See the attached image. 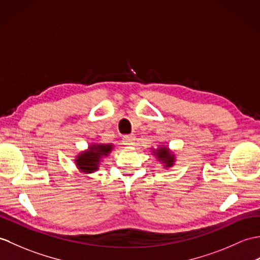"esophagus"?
Wrapping results in <instances>:
<instances>
[{"mask_svg": "<svg viewBox=\"0 0 260 260\" xmlns=\"http://www.w3.org/2000/svg\"><path fill=\"white\" fill-rule=\"evenodd\" d=\"M124 145H133L135 143V136L134 135H125L122 140Z\"/></svg>", "mask_w": 260, "mask_h": 260, "instance_id": "34e87169", "label": "esophagus"}]
</instances>
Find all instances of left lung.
I'll return each mask as SVG.
<instances>
[{"instance_id": "8db88e82", "label": "left lung", "mask_w": 260, "mask_h": 260, "mask_svg": "<svg viewBox=\"0 0 260 260\" xmlns=\"http://www.w3.org/2000/svg\"><path fill=\"white\" fill-rule=\"evenodd\" d=\"M155 154L157 155V157L160 160L166 162V166L173 165L174 157H173V155H171V153L168 152L167 148H159V149H157V152H155Z\"/></svg>"}]
</instances>
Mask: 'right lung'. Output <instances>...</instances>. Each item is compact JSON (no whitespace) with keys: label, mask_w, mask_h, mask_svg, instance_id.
<instances>
[{"label":"right lung","mask_w":260,"mask_h":260,"mask_svg":"<svg viewBox=\"0 0 260 260\" xmlns=\"http://www.w3.org/2000/svg\"><path fill=\"white\" fill-rule=\"evenodd\" d=\"M112 150V145H93L87 152L78 156L76 162L84 173H93L98 170L100 158L106 156Z\"/></svg>","instance_id":"1"}]
</instances>
